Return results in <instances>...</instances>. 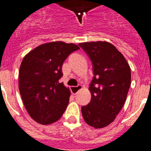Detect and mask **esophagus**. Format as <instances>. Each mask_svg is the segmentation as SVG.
Masks as SVG:
<instances>
[{"instance_id": "34e87169", "label": "esophagus", "mask_w": 151, "mask_h": 151, "mask_svg": "<svg viewBox=\"0 0 151 151\" xmlns=\"http://www.w3.org/2000/svg\"><path fill=\"white\" fill-rule=\"evenodd\" d=\"M82 88L81 85H78L77 86H71V92L73 95H76L79 90Z\"/></svg>"}]
</instances>
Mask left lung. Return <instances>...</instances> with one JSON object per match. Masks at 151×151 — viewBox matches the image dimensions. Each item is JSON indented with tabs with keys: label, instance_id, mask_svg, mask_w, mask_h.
Segmentation results:
<instances>
[{
	"label": "left lung",
	"instance_id": "1",
	"mask_svg": "<svg viewBox=\"0 0 151 151\" xmlns=\"http://www.w3.org/2000/svg\"><path fill=\"white\" fill-rule=\"evenodd\" d=\"M78 45L90 58L94 77L89 85L91 101L81 107L89 126L101 128L112 123L123 108L131 86V68L123 55L107 42H89Z\"/></svg>",
	"mask_w": 151,
	"mask_h": 151
}]
</instances>
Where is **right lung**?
<instances>
[{
	"instance_id": "obj_1",
	"label": "right lung",
	"mask_w": 151,
	"mask_h": 151,
	"mask_svg": "<svg viewBox=\"0 0 151 151\" xmlns=\"http://www.w3.org/2000/svg\"><path fill=\"white\" fill-rule=\"evenodd\" d=\"M79 47L73 43L52 42L27 53L19 72V90L30 117L42 125L59 120L69 103L70 91L59 80L62 65Z\"/></svg>"
}]
</instances>
